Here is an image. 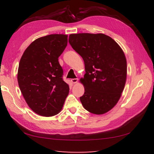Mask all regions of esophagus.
I'll return each mask as SVG.
<instances>
[{
	"instance_id": "34e87169",
	"label": "esophagus",
	"mask_w": 154,
	"mask_h": 154,
	"mask_svg": "<svg viewBox=\"0 0 154 154\" xmlns=\"http://www.w3.org/2000/svg\"><path fill=\"white\" fill-rule=\"evenodd\" d=\"M71 82L72 83H74V84H75V83H77L78 82V79H72Z\"/></svg>"
}]
</instances>
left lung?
<instances>
[{
	"instance_id": "left-lung-1",
	"label": "left lung",
	"mask_w": 154,
	"mask_h": 154,
	"mask_svg": "<svg viewBox=\"0 0 154 154\" xmlns=\"http://www.w3.org/2000/svg\"><path fill=\"white\" fill-rule=\"evenodd\" d=\"M69 42L83 58L85 74L80 82L85 92L80 97L89 112L103 114L121 98L127 79V60L123 50L104 33H72Z\"/></svg>"
}]
</instances>
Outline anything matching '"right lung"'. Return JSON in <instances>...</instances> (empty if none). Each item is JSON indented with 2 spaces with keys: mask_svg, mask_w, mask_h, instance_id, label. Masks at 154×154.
Masks as SVG:
<instances>
[{
  "mask_svg": "<svg viewBox=\"0 0 154 154\" xmlns=\"http://www.w3.org/2000/svg\"><path fill=\"white\" fill-rule=\"evenodd\" d=\"M67 38L65 34H50L36 39L19 61V88L29 107L40 116L58 114L69 94L58 59L67 45Z\"/></svg>",
  "mask_w": 154,
  "mask_h": 154,
  "instance_id": "obj_1",
  "label": "right lung"
}]
</instances>
